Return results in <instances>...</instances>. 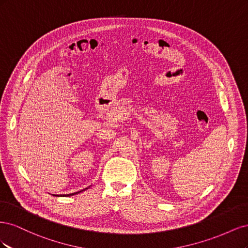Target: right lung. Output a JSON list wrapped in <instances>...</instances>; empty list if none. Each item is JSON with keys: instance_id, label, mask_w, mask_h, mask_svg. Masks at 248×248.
<instances>
[{"instance_id": "add662e5", "label": "right lung", "mask_w": 248, "mask_h": 248, "mask_svg": "<svg viewBox=\"0 0 248 248\" xmlns=\"http://www.w3.org/2000/svg\"><path fill=\"white\" fill-rule=\"evenodd\" d=\"M86 189H87V188H86ZM82 190H85V189H82ZM82 190H80V191H78V192H81ZM78 192H74V193H70V194H63V196H61V197H70V196H73V194L78 193Z\"/></svg>"}]
</instances>
